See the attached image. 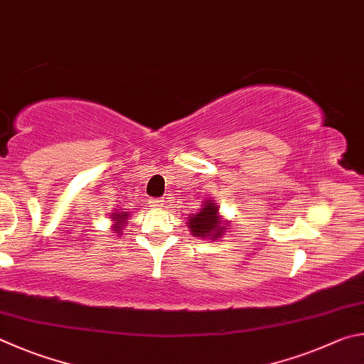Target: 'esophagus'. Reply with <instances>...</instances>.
<instances>
[{
	"label": "esophagus",
	"mask_w": 364,
	"mask_h": 364,
	"mask_svg": "<svg viewBox=\"0 0 364 364\" xmlns=\"http://www.w3.org/2000/svg\"><path fill=\"white\" fill-rule=\"evenodd\" d=\"M150 205H151L153 208H159V206L164 205V201L159 200V198H153V200H150Z\"/></svg>",
	"instance_id": "esophagus-1"
}]
</instances>
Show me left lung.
Listing matches in <instances>:
<instances>
[{
  "instance_id": "left-lung-1",
  "label": "left lung",
  "mask_w": 364,
  "mask_h": 364,
  "mask_svg": "<svg viewBox=\"0 0 364 364\" xmlns=\"http://www.w3.org/2000/svg\"><path fill=\"white\" fill-rule=\"evenodd\" d=\"M187 227L190 228L193 237L200 240H220L224 237L228 227V220H225L219 214V205L214 200H205L198 213L190 214Z\"/></svg>"
}]
</instances>
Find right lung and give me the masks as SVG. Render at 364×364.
Listing matches in <instances>:
<instances>
[{"label": "right lung", "mask_w": 364, "mask_h": 364, "mask_svg": "<svg viewBox=\"0 0 364 364\" xmlns=\"http://www.w3.org/2000/svg\"><path fill=\"white\" fill-rule=\"evenodd\" d=\"M127 218H131L129 213H124V211L118 213V211H114V213L110 215V219L113 220L112 232L121 235V232H123V228H124L126 222H127Z\"/></svg>", "instance_id": "1"}]
</instances>
